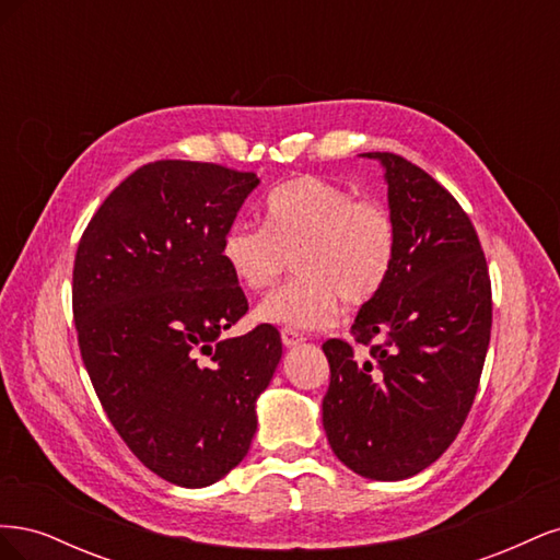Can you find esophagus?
Returning a JSON list of instances; mask_svg holds the SVG:
<instances>
[{
  "mask_svg": "<svg viewBox=\"0 0 560 560\" xmlns=\"http://www.w3.org/2000/svg\"><path fill=\"white\" fill-rule=\"evenodd\" d=\"M280 336H282V343H284V348H296V346H301L303 341H306V338H303V334H301V331L290 329V327H284V329L280 331Z\"/></svg>",
  "mask_w": 560,
  "mask_h": 560,
  "instance_id": "obj_1",
  "label": "esophagus"
}]
</instances>
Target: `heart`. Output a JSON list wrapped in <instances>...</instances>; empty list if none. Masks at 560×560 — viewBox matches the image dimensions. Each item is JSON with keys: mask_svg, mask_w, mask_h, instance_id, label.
<instances>
[{"mask_svg": "<svg viewBox=\"0 0 560 560\" xmlns=\"http://www.w3.org/2000/svg\"><path fill=\"white\" fill-rule=\"evenodd\" d=\"M399 233L381 202L317 175L278 184L264 200V226L233 222L219 257L247 292L273 287L296 264L294 282L268 294L254 317L296 331L336 322L338 296L362 306L378 296L397 264Z\"/></svg>", "mask_w": 560, "mask_h": 560, "instance_id": "obj_1", "label": "heart"}]
</instances>
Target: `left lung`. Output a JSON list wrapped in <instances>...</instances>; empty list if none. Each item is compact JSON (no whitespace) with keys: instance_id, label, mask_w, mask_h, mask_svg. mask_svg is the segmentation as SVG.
<instances>
[{"instance_id":"left-lung-1","label":"left lung","mask_w":560,"mask_h":560,"mask_svg":"<svg viewBox=\"0 0 560 560\" xmlns=\"http://www.w3.org/2000/svg\"><path fill=\"white\" fill-rule=\"evenodd\" d=\"M385 167L399 249L393 276L350 334L322 343L329 389L322 422L338 460L360 477L399 481L430 467L465 425L493 325L490 276L467 212L422 167L369 151Z\"/></svg>"}]
</instances>
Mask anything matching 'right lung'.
Wrapping results in <instances>:
<instances>
[{
	"instance_id": "right-lung-1",
	"label": "right lung",
	"mask_w": 560,
	"mask_h": 560,
	"mask_svg": "<svg viewBox=\"0 0 560 560\" xmlns=\"http://www.w3.org/2000/svg\"><path fill=\"white\" fill-rule=\"evenodd\" d=\"M259 177L154 161L93 214L74 257L72 311L95 395L138 460L202 488L238 465L254 404L282 358L280 331L222 338L247 313L219 245Z\"/></svg>"
}]
</instances>
